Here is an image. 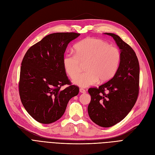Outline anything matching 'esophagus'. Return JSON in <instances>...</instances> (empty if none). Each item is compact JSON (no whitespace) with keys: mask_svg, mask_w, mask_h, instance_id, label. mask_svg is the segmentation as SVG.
<instances>
[{"mask_svg":"<svg viewBox=\"0 0 155 155\" xmlns=\"http://www.w3.org/2000/svg\"><path fill=\"white\" fill-rule=\"evenodd\" d=\"M79 92H81V93L84 94V93H86V90H85L83 89V88H80V89H79Z\"/></svg>","mask_w":155,"mask_h":155,"instance_id":"1","label":"esophagus"}]
</instances>
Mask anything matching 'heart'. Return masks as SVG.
Instances as JSON below:
<instances>
[{"instance_id": "obj_1", "label": "heart", "mask_w": 155, "mask_h": 155, "mask_svg": "<svg viewBox=\"0 0 155 155\" xmlns=\"http://www.w3.org/2000/svg\"><path fill=\"white\" fill-rule=\"evenodd\" d=\"M76 53L67 52L63 59V67L71 79L81 71L82 63H87V72L77 76L74 83L87 87L97 83H104L114 77L119 67L121 54L118 48L103 40L88 38L74 46Z\"/></svg>"}]
</instances>
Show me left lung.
Returning a JSON list of instances; mask_svg holds the SVG:
<instances>
[{"instance_id":"8db88e82","label":"left lung","mask_w":155,"mask_h":155,"mask_svg":"<svg viewBox=\"0 0 155 155\" xmlns=\"http://www.w3.org/2000/svg\"><path fill=\"white\" fill-rule=\"evenodd\" d=\"M113 37L120 49L121 58L114 78L99 88L88 89L91 101L88 106L90 118L99 126L108 127L124 119L134 106L139 94L140 67L135 51L120 37Z\"/></svg>"}]
</instances>
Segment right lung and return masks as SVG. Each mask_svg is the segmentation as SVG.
Here are the masks:
<instances>
[{"label": "right lung", "mask_w": 155, "mask_h": 155, "mask_svg": "<svg viewBox=\"0 0 155 155\" xmlns=\"http://www.w3.org/2000/svg\"><path fill=\"white\" fill-rule=\"evenodd\" d=\"M79 35L50 34L31 46L23 58L18 83L20 100L28 114L41 124L60 119L69 100L79 93V87L72 85L67 76L63 59L68 44ZM65 84L69 86L61 89Z\"/></svg>", "instance_id": "1"}]
</instances>
